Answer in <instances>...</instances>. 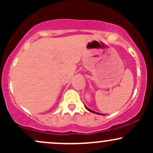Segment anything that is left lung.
<instances>
[{"mask_svg":"<svg viewBox=\"0 0 153 153\" xmlns=\"http://www.w3.org/2000/svg\"><path fill=\"white\" fill-rule=\"evenodd\" d=\"M85 108H86V109H87L88 111H89L92 112V113H94V114H100V113H98V112H96V111H93V110H91V109H90V108H87V107H86V106H85ZM101 115H104V114H101Z\"/></svg>","mask_w":153,"mask_h":153,"instance_id":"1","label":"left lung"}]
</instances>
